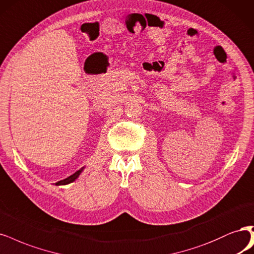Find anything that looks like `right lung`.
<instances>
[{"mask_svg":"<svg viewBox=\"0 0 254 254\" xmlns=\"http://www.w3.org/2000/svg\"><path fill=\"white\" fill-rule=\"evenodd\" d=\"M84 169H85V167H82L80 170H77V171H75L73 174H71L70 177H68V178H66L65 180H62V181H60V182L56 183V185H57V186H60V185H67V184H70V183L74 182L78 177H80V174L83 172Z\"/></svg>","mask_w":254,"mask_h":254,"instance_id":"1","label":"right lung"}]
</instances>
